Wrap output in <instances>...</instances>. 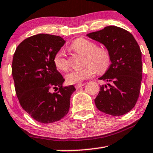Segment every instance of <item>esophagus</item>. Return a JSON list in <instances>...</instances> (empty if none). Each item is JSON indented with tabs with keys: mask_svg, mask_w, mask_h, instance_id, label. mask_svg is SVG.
I'll use <instances>...</instances> for the list:
<instances>
[{
	"mask_svg": "<svg viewBox=\"0 0 153 153\" xmlns=\"http://www.w3.org/2000/svg\"><path fill=\"white\" fill-rule=\"evenodd\" d=\"M84 85H85V83H78L75 85V88H76V89H78V88H81V87L84 86Z\"/></svg>",
	"mask_w": 153,
	"mask_h": 153,
	"instance_id": "1",
	"label": "esophagus"
}]
</instances>
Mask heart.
Here are the masks:
<instances>
[{
  "label": "heart",
  "instance_id": "heart-1",
  "mask_svg": "<svg viewBox=\"0 0 153 153\" xmlns=\"http://www.w3.org/2000/svg\"><path fill=\"white\" fill-rule=\"evenodd\" d=\"M71 50L85 55V63L87 64L81 69L71 70L65 75L66 82L76 84L93 76L98 72L104 73L111 64V55L107 49L97 47L96 44L84 38H78L70 46ZM54 63L60 71H66L69 67L68 59L62 52H58L54 57Z\"/></svg>",
  "mask_w": 153,
  "mask_h": 153
}]
</instances>
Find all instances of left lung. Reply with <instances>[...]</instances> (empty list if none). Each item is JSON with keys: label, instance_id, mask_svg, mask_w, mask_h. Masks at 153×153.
<instances>
[{"label": "left lung", "instance_id": "obj_1", "mask_svg": "<svg viewBox=\"0 0 153 153\" xmlns=\"http://www.w3.org/2000/svg\"><path fill=\"white\" fill-rule=\"evenodd\" d=\"M88 37L107 48L111 63L99 79L107 82L100 87L95 99L96 107L105 114L120 116L135 106L142 78V52L132 34L117 26L88 33Z\"/></svg>", "mask_w": 153, "mask_h": 153}]
</instances>
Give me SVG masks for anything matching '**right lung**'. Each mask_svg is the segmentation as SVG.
<instances>
[{"mask_svg":"<svg viewBox=\"0 0 153 153\" xmlns=\"http://www.w3.org/2000/svg\"><path fill=\"white\" fill-rule=\"evenodd\" d=\"M65 44L60 36L37 34L18 45L14 54L11 74L21 106L41 123L57 122L69 111L74 85L65 81L54 63V57ZM57 93H51L52 89Z\"/></svg>","mask_w":153,"mask_h":153,"instance_id":"right-lung-1","label":"right lung"}]
</instances>
